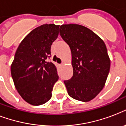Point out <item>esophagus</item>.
I'll return each mask as SVG.
<instances>
[{
  "instance_id": "1",
  "label": "esophagus",
  "mask_w": 126,
  "mask_h": 126,
  "mask_svg": "<svg viewBox=\"0 0 126 126\" xmlns=\"http://www.w3.org/2000/svg\"><path fill=\"white\" fill-rule=\"evenodd\" d=\"M63 65H64V64H63V63H61V64H60V65H60V66H61V67H63Z\"/></svg>"
}]
</instances>
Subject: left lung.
<instances>
[{"label": "left lung", "mask_w": 126, "mask_h": 126, "mask_svg": "<svg viewBox=\"0 0 126 126\" xmlns=\"http://www.w3.org/2000/svg\"><path fill=\"white\" fill-rule=\"evenodd\" d=\"M59 33L72 54L73 75L64 81L68 94L75 99L90 101L103 90L109 73L110 61L105 44L80 25H62Z\"/></svg>", "instance_id": "obj_1"}]
</instances>
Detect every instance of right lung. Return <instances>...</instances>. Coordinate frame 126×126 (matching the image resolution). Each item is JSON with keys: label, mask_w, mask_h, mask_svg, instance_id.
<instances>
[{"label": "right lung", "mask_w": 126, "mask_h": 126, "mask_svg": "<svg viewBox=\"0 0 126 126\" xmlns=\"http://www.w3.org/2000/svg\"><path fill=\"white\" fill-rule=\"evenodd\" d=\"M59 25L44 24L31 31L19 44L11 65L15 87L28 103L41 105L51 97L58 80L57 68L46 59L50 57L51 46L59 34Z\"/></svg>", "instance_id": "1"}]
</instances>
